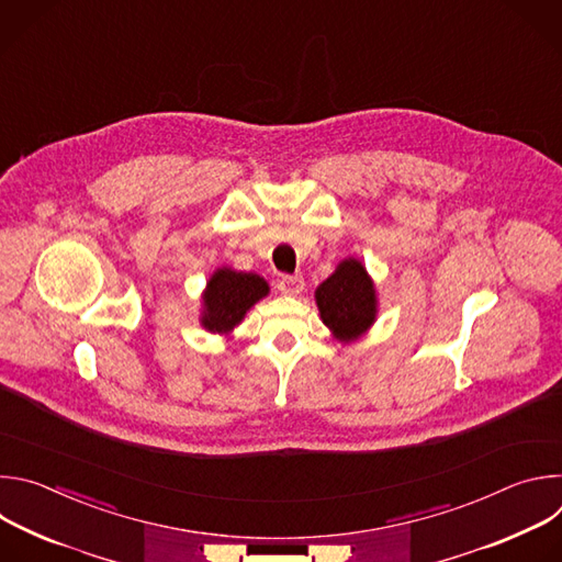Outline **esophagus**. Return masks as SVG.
I'll return each mask as SVG.
<instances>
[{
  "label": "esophagus",
  "mask_w": 562,
  "mask_h": 562,
  "mask_svg": "<svg viewBox=\"0 0 562 562\" xmlns=\"http://www.w3.org/2000/svg\"><path fill=\"white\" fill-rule=\"evenodd\" d=\"M278 289L284 295H297L304 289V278L300 273H295V276H280L278 278Z\"/></svg>",
  "instance_id": "esophagus-1"
}]
</instances>
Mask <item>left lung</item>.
I'll return each mask as SVG.
<instances>
[{
    "mask_svg": "<svg viewBox=\"0 0 562 562\" xmlns=\"http://www.w3.org/2000/svg\"><path fill=\"white\" fill-rule=\"evenodd\" d=\"M323 323L338 340H353L375 319V291L358 260H345L315 291Z\"/></svg>",
    "mask_w": 562,
    "mask_h": 562,
    "instance_id": "8db88e82",
    "label": "left lung"
}]
</instances>
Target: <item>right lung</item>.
<instances>
[{
	"mask_svg": "<svg viewBox=\"0 0 562 562\" xmlns=\"http://www.w3.org/2000/svg\"><path fill=\"white\" fill-rule=\"evenodd\" d=\"M267 293L269 284L256 273L217 269L206 284L202 325L209 331L226 334Z\"/></svg>",
	"mask_w": 562,
	"mask_h": 562,
	"instance_id": "add662e5",
	"label": "right lung"
}]
</instances>
